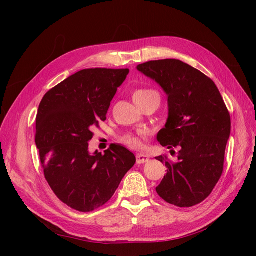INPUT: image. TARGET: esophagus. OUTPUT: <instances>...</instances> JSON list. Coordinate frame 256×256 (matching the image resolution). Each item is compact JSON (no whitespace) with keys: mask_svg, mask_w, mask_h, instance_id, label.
Wrapping results in <instances>:
<instances>
[{"mask_svg":"<svg viewBox=\"0 0 256 256\" xmlns=\"http://www.w3.org/2000/svg\"><path fill=\"white\" fill-rule=\"evenodd\" d=\"M150 160L148 156H146V154H136V164H145V162H147Z\"/></svg>","mask_w":256,"mask_h":256,"instance_id":"obj_1","label":"esophagus"}]
</instances>
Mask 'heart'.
<instances>
[{"label": "heart", "instance_id": "b5f03b06", "mask_svg": "<svg viewBox=\"0 0 256 256\" xmlns=\"http://www.w3.org/2000/svg\"><path fill=\"white\" fill-rule=\"evenodd\" d=\"M154 92H156L154 90H147V88H140V90H136L134 92V102L136 104H140L141 102L147 97L150 96V94H154ZM142 136L143 134L140 136H134V134H127L122 138V141L124 144H126L130 148H141L143 143H142Z\"/></svg>", "mask_w": 256, "mask_h": 256}]
</instances>
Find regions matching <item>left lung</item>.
Listing matches in <instances>:
<instances>
[{"label": "left lung", "mask_w": 256, "mask_h": 256, "mask_svg": "<svg viewBox=\"0 0 256 256\" xmlns=\"http://www.w3.org/2000/svg\"><path fill=\"white\" fill-rule=\"evenodd\" d=\"M136 69L168 95V116L158 142L180 148L176 161L156 157L168 168L156 191L172 205H198L210 194L223 172L230 134L228 108L214 82L180 60H150Z\"/></svg>", "instance_id": "8db88e82"}]
</instances>
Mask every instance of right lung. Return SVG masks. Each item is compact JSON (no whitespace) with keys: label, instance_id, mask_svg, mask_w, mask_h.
I'll return each instance as SVG.
<instances>
[{"label":"right lung","instance_id":"obj_1","mask_svg":"<svg viewBox=\"0 0 256 256\" xmlns=\"http://www.w3.org/2000/svg\"><path fill=\"white\" fill-rule=\"evenodd\" d=\"M129 69L90 68L68 76L46 94L36 116L35 143L44 177L67 206L90 212L109 200L136 156L112 144L104 154L88 152L92 126L106 120Z\"/></svg>","mask_w":256,"mask_h":256}]
</instances>
